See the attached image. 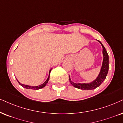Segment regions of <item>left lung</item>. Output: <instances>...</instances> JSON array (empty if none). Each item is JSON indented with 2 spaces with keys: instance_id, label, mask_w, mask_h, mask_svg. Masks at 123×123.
Here are the masks:
<instances>
[{
  "instance_id": "obj_1",
  "label": "left lung",
  "mask_w": 123,
  "mask_h": 123,
  "mask_svg": "<svg viewBox=\"0 0 123 123\" xmlns=\"http://www.w3.org/2000/svg\"><path fill=\"white\" fill-rule=\"evenodd\" d=\"M101 43L103 47V61L102 63V66L101 68L100 72L99 73L98 77L94 81L90 83H75L72 82L69 77V80L71 85L75 88L84 90H93L99 87L102 83L108 74V69H109V59H108V54L107 53V50H105V46L103 45L100 41H98Z\"/></svg>"
}]
</instances>
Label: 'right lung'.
<instances>
[{
	"label": "right lung",
	"mask_w": 123,
	"mask_h": 123,
	"mask_svg": "<svg viewBox=\"0 0 123 123\" xmlns=\"http://www.w3.org/2000/svg\"><path fill=\"white\" fill-rule=\"evenodd\" d=\"M51 71V69L50 70V71H49V77H48V79L46 80L45 82H44V83L42 84V85H40V86H28V85H23V84L20 83L18 81V83H19L20 85H21V86L23 87L24 88H27V89H32V90H38V89H40V88H43V87H45L46 86V85L47 84V83L49 81V77H50V73Z\"/></svg>",
	"instance_id": "obj_1"
}]
</instances>
